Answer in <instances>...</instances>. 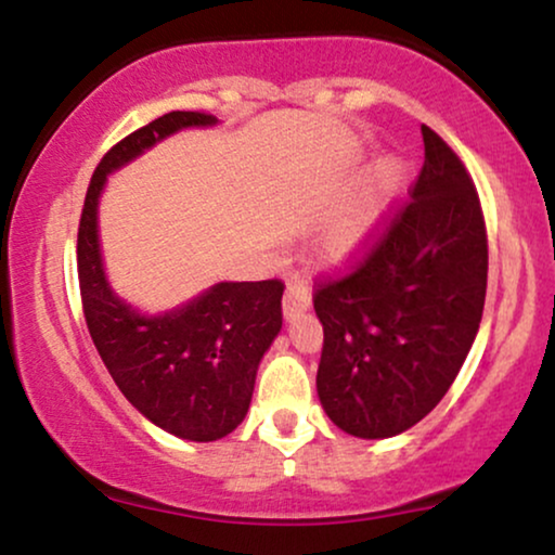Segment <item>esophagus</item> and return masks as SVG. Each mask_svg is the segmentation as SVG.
Returning <instances> with one entry per match:
<instances>
[{"label": "esophagus", "instance_id": "esophagus-1", "mask_svg": "<svg viewBox=\"0 0 555 555\" xmlns=\"http://www.w3.org/2000/svg\"><path fill=\"white\" fill-rule=\"evenodd\" d=\"M310 302H312V295L302 282L286 284V292H284V315L286 318H295V315H299V312H305L307 307H310Z\"/></svg>", "mask_w": 555, "mask_h": 555}]
</instances>
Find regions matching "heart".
<instances>
[{
	"instance_id": "obj_1",
	"label": "heart",
	"mask_w": 555,
	"mask_h": 555,
	"mask_svg": "<svg viewBox=\"0 0 555 555\" xmlns=\"http://www.w3.org/2000/svg\"><path fill=\"white\" fill-rule=\"evenodd\" d=\"M405 178V163L398 157H387L377 165L372 178L359 191L357 198H351L336 217L325 227L320 248L328 260H346L353 253L362 250V245L370 240L375 227L383 219L387 202L396 196Z\"/></svg>"
}]
</instances>
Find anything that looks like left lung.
<instances>
[{"mask_svg":"<svg viewBox=\"0 0 555 555\" xmlns=\"http://www.w3.org/2000/svg\"><path fill=\"white\" fill-rule=\"evenodd\" d=\"M422 133L409 202L312 295L323 323L320 403L362 439L422 422L455 383L483 315L489 237L478 191L452 146L429 126Z\"/></svg>","mask_w":555,"mask_h":555,"instance_id":"obj_1","label":"left lung"}]
</instances>
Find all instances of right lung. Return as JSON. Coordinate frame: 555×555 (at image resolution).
<instances>
[{
    "instance_id": "right-lung-1",
    "label": "right lung",
    "mask_w": 555,
    "mask_h": 555,
    "mask_svg": "<svg viewBox=\"0 0 555 555\" xmlns=\"http://www.w3.org/2000/svg\"><path fill=\"white\" fill-rule=\"evenodd\" d=\"M204 111H170L105 152L79 217L77 276L92 344L126 400L159 429L214 442L248 413L260 357L282 331L279 279L222 282L168 315L146 318L111 292L98 245V196L105 176L185 126H209Z\"/></svg>"
}]
</instances>
